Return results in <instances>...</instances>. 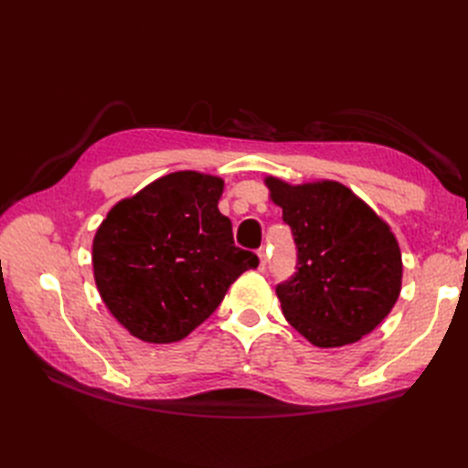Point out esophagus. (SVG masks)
<instances>
[{
	"label": "esophagus",
	"instance_id": "esophagus-1",
	"mask_svg": "<svg viewBox=\"0 0 468 468\" xmlns=\"http://www.w3.org/2000/svg\"><path fill=\"white\" fill-rule=\"evenodd\" d=\"M258 258H260V269L263 271L265 265H267V256H265V248L258 250Z\"/></svg>",
	"mask_w": 468,
	"mask_h": 468
}]
</instances>
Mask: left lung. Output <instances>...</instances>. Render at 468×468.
<instances>
[{
	"label": "left lung",
	"instance_id": "1",
	"mask_svg": "<svg viewBox=\"0 0 468 468\" xmlns=\"http://www.w3.org/2000/svg\"><path fill=\"white\" fill-rule=\"evenodd\" d=\"M269 199L294 236L296 273L277 285L282 314L316 347L356 344L388 316L402 289L390 226L349 187L320 179L291 186L267 176Z\"/></svg>",
	"mask_w": 468,
	"mask_h": 468
}]
</instances>
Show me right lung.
Returning a JSON list of instances; mask_svg holds the SVG:
<instances>
[{
	"mask_svg": "<svg viewBox=\"0 0 468 468\" xmlns=\"http://www.w3.org/2000/svg\"><path fill=\"white\" fill-rule=\"evenodd\" d=\"M224 181L174 172L107 212L93 238L99 294L131 335L172 344L222 303L256 253L234 246L232 222L218 210Z\"/></svg>",
	"mask_w": 468,
	"mask_h": 468,
	"instance_id": "add662e5",
	"label": "right lung"
}]
</instances>
